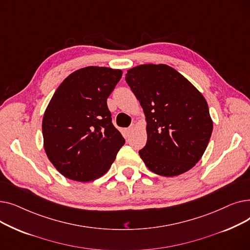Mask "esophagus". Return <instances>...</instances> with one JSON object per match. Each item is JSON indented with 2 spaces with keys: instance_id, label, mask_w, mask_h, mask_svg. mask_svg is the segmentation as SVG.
Instances as JSON below:
<instances>
[{
  "instance_id": "esophagus-1",
  "label": "esophagus",
  "mask_w": 250,
  "mask_h": 250,
  "mask_svg": "<svg viewBox=\"0 0 250 250\" xmlns=\"http://www.w3.org/2000/svg\"><path fill=\"white\" fill-rule=\"evenodd\" d=\"M135 129H136V126L133 125H130L129 127H127L126 129H125V134H126V136L127 137H129L130 135H133V133L135 132Z\"/></svg>"
}]
</instances>
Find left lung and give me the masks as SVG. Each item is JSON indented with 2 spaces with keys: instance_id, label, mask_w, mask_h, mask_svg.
Segmentation results:
<instances>
[{
  "instance_id": "obj_1",
  "label": "left lung",
  "mask_w": 250,
  "mask_h": 250,
  "mask_svg": "<svg viewBox=\"0 0 250 250\" xmlns=\"http://www.w3.org/2000/svg\"><path fill=\"white\" fill-rule=\"evenodd\" d=\"M125 81L147 122V144L140 157L152 172L171 177L188 171L204 155L213 121L201 92L167 64L129 69Z\"/></svg>"
}]
</instances>
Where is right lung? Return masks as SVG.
I'll list each match as a JSON object with an SVG mask.
<instances>
[{
	"mask_svg": "<svg viewBox=\"0 0 250 250\" xmlns=\"http://www.w3.org/2000/svg\"><path fill=\"white\" fill-rule=\"evenodd\" d=\"M122 76L121 70L86 67L65 78L51 97L42 120L43 147L64 177H101L124 146L106 102Z\"/></svg>",
	"mask_w": 250,
	"mask_h": 250,
	"instance_id": "obj_1",
	"label": "right lung"
}]
</instances>
